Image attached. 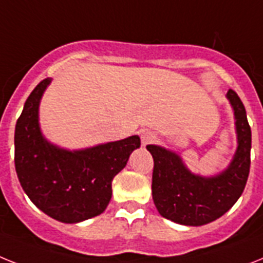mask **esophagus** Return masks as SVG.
<instances>
[{
    "mask_svg": "<svg viewBox=\"0 0 263 263\" xmlns=\"http://www.w3.org/2000/svg\"><path fill=\"white\" fill-rule=\"evenodd\" d=\"M142 144L143 145H147V144H151V143H154L156 140V134L154 131H143L142 132Z\"/></svg>",
    "mask_w": 263,
    "mask_h": 263,
    "instance_id": "obj_1",
    "label": "esophagus"
}]
</instances>
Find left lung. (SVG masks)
<instances>
[{
    "mask_svg": "<svg viewBox=\"0 0 263 263\" xmlns=\"http://www.w3.org/2000/svg\"><path fill=\"white\" fill-rule=\"evenodd\" d=\"M226 98L235 116L238 147L224 171L204 178L195 175L175 152L147 145L154 158L152 199L162 217L186 226H202L222 217L243 193L250 171L251 129L246 109L233 89Z\"/></svg>",
    "mask_w": 263,
    "mask_h": 263,
    "instance_id": "left-lung-1",
    "label": "left lung"
}]
</instances>
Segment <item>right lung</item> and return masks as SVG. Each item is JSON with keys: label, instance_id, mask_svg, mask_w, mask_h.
Masks as SVG:
<instances>
[{"label": "right lung", "instance_id": "right-lung-1", "mask_svg": "<svg viewBox=\"0 0 263 263\" xmlns=\"http://www.w3.org/2000/svg\"><path fill=\"white\" fill-rule=\"evenodd\" d=\"M52 79L26 99L14 132L15 173L26 195L40 210L64 223L100 215L112 196V180L124 168L138 135L118 142L68 151L50 144L39 124V105Z\"/></svg>", "mask_w": 263, "mask_h": 263}]
</instances>
